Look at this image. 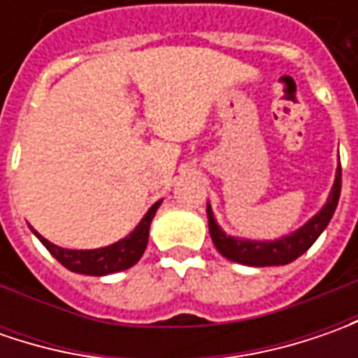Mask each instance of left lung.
I'll return each mask as SVG.
<instances>
[{"instance_id": "8db88e82", "label": "left lung", "mask_w": 358, "mask_h": 358, "mask_svg": "<svg viewBox=\"0 0 358 358\" xmlns=\"http://www.w3.org/2000/svg\"><path fill=\"white\" fill-rule=\"evenodd\" d=\"M338 197H341V165L337 169L335 177V185L329 195V201L319 213L310 219L305 227L295 231L293 235L285 237V239L273 241V243H259V241H241L227 237L221 229L217 227L213 219V211L207 205V219H209V233L217 251L227 257L229 261H235L241 265H251V267H271V265H287L291 261L299 259L305 251H309V247L319 239V235L323 233L324 227L329 225L331 217L337 209Z\"/></svg>"}]
</instances>
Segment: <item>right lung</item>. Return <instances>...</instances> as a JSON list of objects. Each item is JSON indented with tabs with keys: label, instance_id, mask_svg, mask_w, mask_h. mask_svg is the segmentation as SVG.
<instances>
[{
	"label": "right lung",
	"instance_id": "obj_1",
	"mask_svg": "<svg viewBox=\"0 0 358 358\" xmlns=\"http://www.w3.org/2000/svg\"><path fill=\"white\" fill-rule=\"evenodd\" d=\"M159 203H155L149 213L145 215L143 221L137 225V229L131 233L129 237L119 241L115 245H109L103 249H93V251H71V249H62L48 239H43L37 231V239L45 245L49 253L53 255L63 267L73 271V273H81V275H93V277H101V275H109V273H117V271H125V268L133 267L141 255H143L147 241H149V227L151 221L155 217Z\"/></svg>",
	"mask_w": 358,
	"mask_h": 358
}]
</instances>
